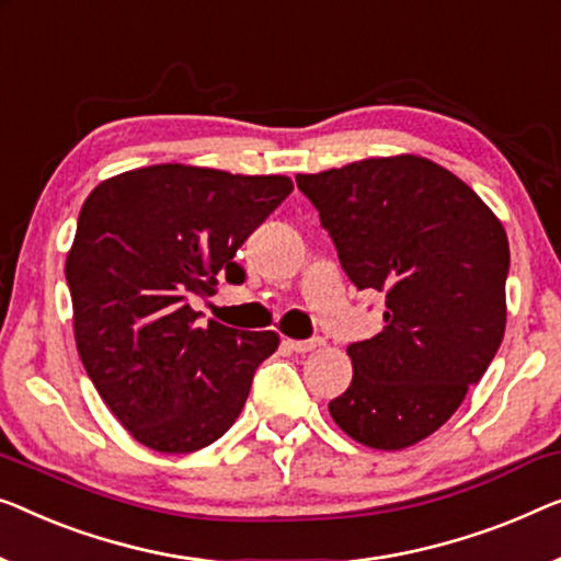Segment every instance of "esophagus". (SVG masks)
I'll return each mask as SVG.
<instances>
[{
    "instance_id": "34e87169",
    "label": "esophagus",
    "mask_w": 561,
    "mask_h": 561,
    "mask_svg": "<svg viewBox=\"0 0 561 561\" xmlns=\"http://www.w3.org/2000/svg\"><path fill=\"white\" fill-rule=\"evenodd\" d=\"M286 344L294 348L296 354H308V352H313V348H319V346H323V341L321 339H308V341H296V339H288Z\"/></svg>"
}]
</instances>
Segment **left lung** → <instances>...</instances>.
<instances>
[{
	"label": "left lung",
	"mask_w": 561,
	"mask_h": 561,
	"mask_svg": "<svg viewBox=\"0 0 561 561\" xmlns=\"http://www.w3.org/2000/svg\"><path fill=\"white\" fill-rule=\"evenodd\" d=\"M341 267L385 294V329L346 348L354 377L329 402L377 450L410 448L450 420L506 331L508 238L489 205L415 153L298 174Z\"/></svg>",
	"instance_id": "8db88e82"
}]
</instances>
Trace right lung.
<instances>
[{
  "instance_id": "1",
  "label": "right lung",
  "mask_w": 561,
  "mask_h": 561,
  "mask_svg": "<svg viewBox=\"0 0 561 561\" xmlns=\"http://www.w3.org/2000/svg\"><path fill=\"white\" fill-rule=\"evenodd\" d=\"M290 192L280 174L157 164L111 176L83 202L65 261L76 346L146 448L194 453L222 437L278 348L275 331L199 327L190 298L240 273L238 248Z\"/></svg>"
}]
</instances>
